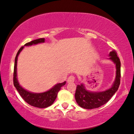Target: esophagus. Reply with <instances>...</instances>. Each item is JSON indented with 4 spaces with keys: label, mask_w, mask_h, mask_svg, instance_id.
Segmentation results:
<instances>
[{
    "label": "esophagus",
    "mask_w": 134,
    "mask_h": 134,
    "mask_svg": "<svg viewBox=\"0 0 134 134\" xmlns=\"http://www.w3.org/2000/svg\"><path fill=\"white\" fill-rule=\"evenodd\" d=\"M74 81H75V76L73 75H71L69 76L68 78L67 82L68 83H71L74 82Z\"/></svg>",
    "instance_id": "1"
}]
</instances>
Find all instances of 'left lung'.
Listing matches in <instances>:
<instances>
[{"label":"left lung","instance_id":"obj_1","mask_svg":"<svg viewBox=\"0 0 134 134\" xmlns=\"http://www.w3.org/2000/svg\"><path fill=\"white\" fill-rule=\"evenodd\" d=\"M108 59L112 61L116 67V76L111 86L106 90L91 91L87 90L85 85L81 83L77 85L75 98L80 107L86 109L98 108L106 104L118 91L120 85V62L115 50L109 53Z\"/></svg>","mask_w":134,"mask_h":134}]
</instances>
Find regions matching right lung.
Returning <instances> with one entry per match:
<instances>
[{"instance_id": "add662e5", "label": "right lung", "mask_w": 134, "mask_h": 134, "mask_svg": "<svg viewBox=\"0 0 134 134\" xmlns=\"http://www.w3.org/2000/svg\"><path fill=\"white\" fill-rule=\"evenodd\" d=\"M45 42L44 38H38L33 40L31 42L27 43L24 45V46H31L32 45H36L37 44L43 43ZM24 46L21 47L18 52L15 59L14 71V85L16 88L17 91L20 94L22 98L28 104L32 106L38 107V108H46L53 103L58 96L59 91L61 87L66 84V81L62 83H58L54 85L49 90L43 93H33L25 90L19 84L17 78V61L19 54H20Z\"/></svg>"}]
</instances>
